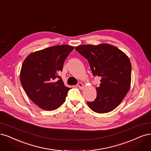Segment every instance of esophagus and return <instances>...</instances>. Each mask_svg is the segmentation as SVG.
Returning <instances> with one entry per match:
<instances>
[{
    "instance_id": "34e87169",
    "label": "esophagus",
    "mask_w": 151,
    "mask_h": 151,
    "mask_svg": "<svg viewBox=\"0 0 151 151\" xmlns=\"http://www.w3.org/2000/svg\"><path fill=\"white\" fill-rule=\"evenodd\" d=\"M77 86H78V87L80 88L81 89H84V85L83 84L82 82H79V83H78Z\"/></svg>"
}]
</instances>
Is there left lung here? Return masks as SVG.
Wrapping results in <instances>:
<instances>
[{"label":"left lung","instance_id":"1","mask_svg":"<svg viewBox=\"0 0 151 151\" xmlns=\"http://www.w3.org/2000/svg\"><path fill=\"white\" fill-rule=\"evenodd\" d=\"M76 50L88 60L94 76L101 77L96 87L97 97L87 102L93 112L107 113L115 109L131 87V63L128 56L116 46L103 43L81 45Z\"/></svg>","mask_w":151,"mask_h":151}]
</instances>
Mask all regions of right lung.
I'll list each match as a JSON object with an SVG mask.
<instances>
[{"mask_svg":"<svg viewBox=\"0 0 151 151\" xmlns=\"http://www.w3.org/2000/svg\"><path fill=\"white\" fill-rule=\"evenodd\" d=\"M74 48L65 44L51 46L30 54L23 62L20 82L30 99L43 110H55L65 102L70 89L58 72Z\"/></svg>","mask_w":151,"mask_h":151,"instance_id":"obj_1","label":"right lung"}]
</instances>
